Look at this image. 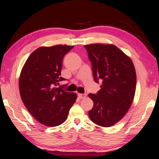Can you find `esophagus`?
Returning <instances> with one entry per match:
<instances>
[{
	"mask_svg": "<svg viewBox=\"0 0 159 159\" xmlns=\"http://www.w3.org/2000/svg\"><path fill=\"white\" fill-rule=\"evenodd\" d=\"M86 94H83V93L78 94V97H79V98H86Z\"/></svg>",
	"mask_w": 159,
	"mask_h": 159,
	"instance_id": "esophagus-1",
	"label": "esophagus"
}]
</instances>
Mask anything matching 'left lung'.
Wrapping results in <instances>:
<instances>
[{
	"label": "left lung",
	"mask_w": 159,
	"mask_h": 159,
	"mask_svg": "<svg viewBox=\"0 0 159 159\" xmlns=\"http://www.w3.org/2000/svg\"><path fill=\"white\" fill-rule=\"evenodd\" d=\"M91 62L94 80H102L96 94L89 93L93 107L89 116L94 124L110 127L124 118L131 107L136 86L131 59L112 44L84 46Z\"/></svg>",
	"instance_id": "left-lung-1"
}]
</instances>
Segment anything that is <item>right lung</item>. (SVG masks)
I'll list each match as a JSON object with an SVG mask.
<instances>
[{
  "label": "right lung",
  "instance_id": "1",
  "mask_svg": "<svg viewBox=\"0 0 159 159\" xmlns=\"http://www.w3.org/2000/svg\"><path fill=\"white\" fill-rule=\"evenodd\" d=\"M73 46L56 45L40 47L25 61L19 78L23 103L30 114L49 127L62 124L68 117L77 95L57 88L63 57Z\"/></svg>",
  "mask_w": 159,
  "mask_h": 159
}]
</instances>
